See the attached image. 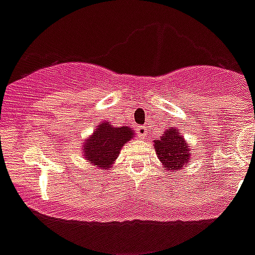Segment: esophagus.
<instances>
[{"instance_id": "1", "label": "esophagus", "mask_w": 255, "mask_h": 255, "mask_svg": "<svg viewBox=\"0 0 255 255\" xmlns=\"http://www.w3.org/2000/svg\"><path fill=\"white\" fill-rule=\"evenodd\" d=\"M136 133L139 135V137L144 139L145 135H147V127H145V126H137V127H136Z\"/></svg>"}]
</instances>
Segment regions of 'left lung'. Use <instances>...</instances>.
I'll list each match as a JSON object with an SVG mask.
<instances>
[{
	"instance_id": "left-lung-1",
	"label": "left lung",
	"mask_w": 255,
	"mask_h": 255,
	"mask_svg": "<svg viewBox=\"0 0 255 255\" xmlns=\"http://www.w3.org/2000/svg\"><path fill=\"white\" fill-rule=\"evenodd\" d=\"M155 151L164 168L169 172L182 169L190 157L184 136L173 127L163 132L159 140H155Z\"/></svg>"
}]
</instances>
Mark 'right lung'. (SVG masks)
<instances>
[{"label": "right lung", "instance_id": "1", "mask_svg": "<svg viewBox=\"0 0 255 255\" xmlns=\"http://www.w3.org/2000/svg\"><path fill=\"white\" fill-rule=\"evenodd\" d=\"M132 137H135V132L127 126L112 127L102 122L94 133L83 141V156L91 165L108 169L115 163L122 147Z\"/></svg>", "mask_w": 255, "mask_h": 255}]
</instances>
